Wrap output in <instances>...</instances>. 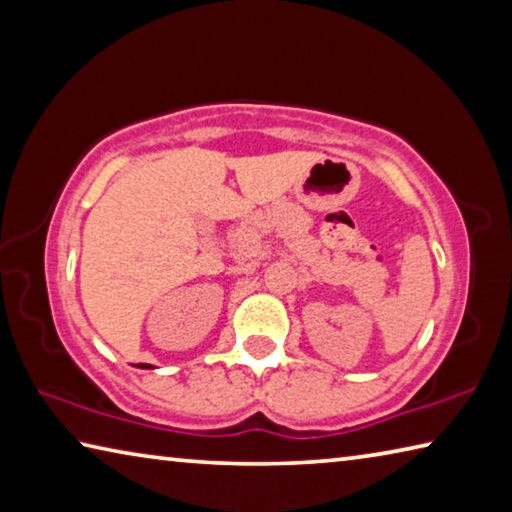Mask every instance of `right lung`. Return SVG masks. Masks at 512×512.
I'll return each instance as SVG.
<instances>
[{"label": "right lung", "mask_w": 512, "mask_h": 512, "mask_svg": "<svg viewBox=\"0 0 512 512\" xmlns=\"http://www.w3.org/2000/svg\"><path fill=\"white\" fill-rule=\"evenodd\" d=\"M137 368H153V366H149V363H137Z\"/></svg>", "instance_id": "obj_1"}]
</instances>
